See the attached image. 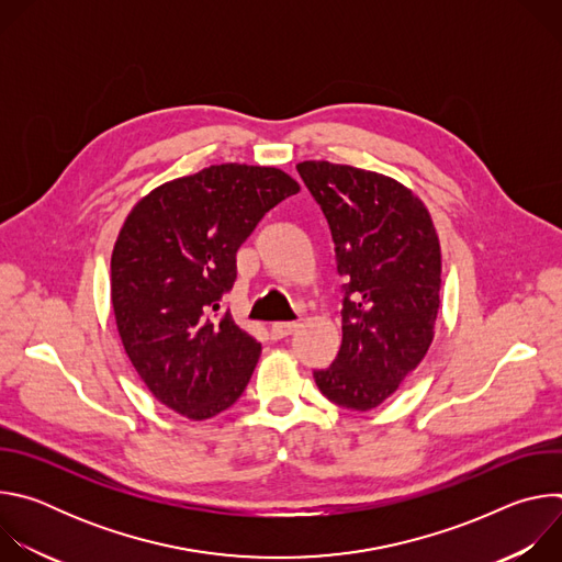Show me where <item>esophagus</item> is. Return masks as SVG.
<instances>
[{
	"instance_id": "obj_1",
	"label": "esophagus",
	"mask_w": 562,
	"mask_h": 562,
	"mask_svg": "<svg viewBox=\"0 0 562 562\" xmlns=\"http://www.w3.org/2000/svg\"><path fill=\"white\" fill-rule=\"evenodd\" d=\"M297 327H300L297 323H273V325H271V331H273L276 338H286V336H291Z\"/></svg>"
}]
</instances>
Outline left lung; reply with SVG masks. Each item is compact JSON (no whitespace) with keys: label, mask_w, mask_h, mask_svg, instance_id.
<instances>
[{"label":"left lung","mask_w":562,"mask_h":562,"mask_svg":"<svg viewBox=\"0 0 562 562\" xmlns=\"http://www.w3.org/2000/svg\"><path fill=\"white\" fill-rule=\"evenodd\" d=\"M323 206L345 276L342 345L313 371L331 403L369 412L427 356L440 308V239L425 202L389 176L306 159L297 167Z\"/></svg>","instance_id":"left-lung-1"}]
</instances>
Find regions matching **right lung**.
Here are the masks:
<instances>
[{"mask_svg":"<svg viewBox=\"0 0 562 562\" xmlns=\"http://www.w3.org/2000/svg\"><path fill=\"white\" fill-rule=\"evenodd\" d=\"M300 184L276 167L213 165L146 193L111 256V302L122 347L146 389L176 414L209 420L247 389L262 345L220 300L235 254Z\"/></svg>","mask_w":562,"mask_h":562,"instance_id":"add662e5","label":"right lung"}]
</instances>
